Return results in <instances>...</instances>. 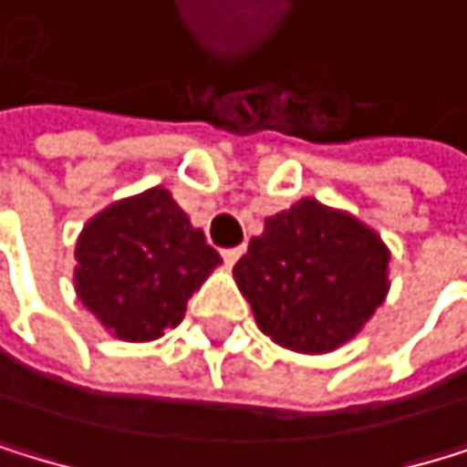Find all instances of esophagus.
<instances>
[{
  "label": "esophagus",
  "instance_id": "1",
  "mask_svg": "<svg viewBox=\"0 0 467 467\" xmlns=\"http://www.w3.org/2000/svg\"><path fill=\"white\" fill-rule=\"evenodd\" d=\"M221 255H223V261H226V264L232 266V264H235V261H238V258L244 255V246H232V249H223Z\"/></svg>",
  "mask_w": 467,
  "mask_h": 467
}]
</instances>
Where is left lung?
<instances>
[{"label":"left lung","mask_w":467,"mask_h":467,"mask_svg":"<svg viewBox=\"0 0 467 467\" xmlns=\"http://www.w3.org/2000/svg\"><path fill=\"white\" fill-rule=\"evenodd\" d=\"M390 249L356 214L301 198L269 214L235 264L238 290L275 344L324 356L353 341L390 290Z\"/></svg>","instance_id":"left-lung-1"}]
</instances>
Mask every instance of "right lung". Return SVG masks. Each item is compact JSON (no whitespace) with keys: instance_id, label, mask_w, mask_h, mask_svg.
<instances>
[{"instance_id":"obj_1","label":"right lung","mask_w":467,"mask_h":467,"mask_svg":"<svg viewBox=\"0 0 467 467\" xmlns=\"http://www.w3.org/2000/svg\"><path fill=\"white\" fill-rule=\"evenodd\" d=\"M74 258L77 298L119 341H154L177 327L192 293L221 266L203 229L163 186L88 218Z\"/></svg>"}]
</instances>
